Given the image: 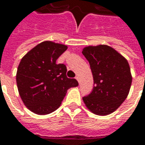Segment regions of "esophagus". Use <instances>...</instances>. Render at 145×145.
<instances>
[{
	"mask_svg": "<svg viewBox=\"0 0 145 145\" xmlns=\"http://www.w3.org/2000/svg\"><path fill=\"white\" fill-rule=\"evenodd\" d=\"M75 79H76V80H77V81H78V82H79V78H78V76H77V77H76V78H75Z\"/></svg>",
	"mask_w": 145,
	"mask_h": 145,
	"instance_id": "esophagus-1",
	"label": "esophagus"
}]
</instances>
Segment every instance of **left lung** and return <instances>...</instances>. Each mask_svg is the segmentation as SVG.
I'll use <instances>...</instances> for the list:
<instances>
[{
  "label": "left lung",
  "mask_w": 145,
  "mask_h": 145,
  "mask_svg": "<svg viewBox=\"0 0 145 145\" xmlns=\"http://www.w3.org/2000/svg\"><path fill=\"white\" fill-rule=\"evenodd\" d=\"M82 54L90 64L93 90L83 97L85 106L95 115L106 116L118 109L127 97L132 75L127 60L107 45L89 46Z\"/></svg>",
  "instance_id": "obj_1"
}]
</instances>
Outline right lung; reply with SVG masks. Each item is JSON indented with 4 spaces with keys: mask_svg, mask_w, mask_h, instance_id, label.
Wrapping results in <instances>:
<instances>
[{
    "mask_svg": "<svg viewBox=\"0 0 145 145\" xmlns=\"http://www.w3.org/2000/svg\"><path fill=\"white\" fill-rule=\"evenodd\" d=\"M67 49L66 45L42 42L21 60L16 74L18 93L25 106L36 114L54 112L67 91L78 85L76 79L67 77L63 63H56Z\"/></svg>",
    "mask_w": 145,
    "mask_h": 145,
    "instance_id": "right-lung-1",
    "label": "right lung"
}]
</instances>
